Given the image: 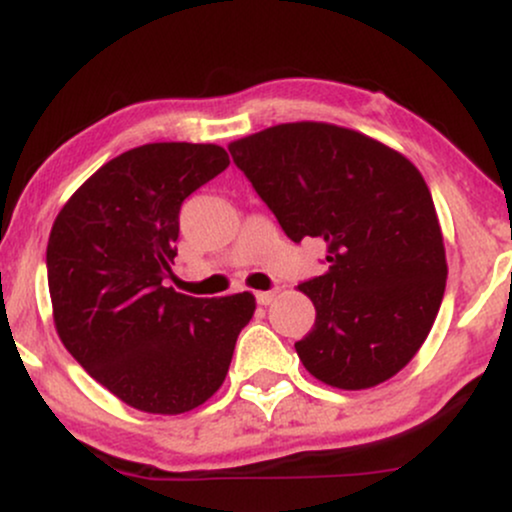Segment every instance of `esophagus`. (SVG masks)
Listing matches in <instances>:
<instances>
[{"instance_id":"34e87169","label":"esophagus","mask_w":512,"mask_h":512,"mask_svg":"<svg viewBox=\"0 0 512 512\" xmlns=\"http://www.w3.org/2000/svg\"><path fill=\"white\" fill-rule=\"evenodd\" d=\"M274 296H276V291H257L255 293V301L260 303V305H269L274 301Z\"/></svg>"}]
</instances>
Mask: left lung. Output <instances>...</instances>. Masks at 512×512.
Listing matches in <instances>:
<instances>
[{
  "label": "left lung",
  "instance_id": "8db88e82",
  "mask_svg": "<svg viewBox=\"0 0 512 512\" xmlns=\"http://www.w3.org/2000/svg\"><path fill=\"white\" fill-rule=\"evenodd\" d=\"M293 243L322 238L327 272L298 289L315 325L296 351L317 380L366 390L426 342L445 293L443 233L414 163L325 122L276 125L228 146Z\"/></svg>",
  "mask_w": 512,
  "mask_h": 512
}]
</instances>
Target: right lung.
I'll list each match as a JSON object with an SVG mask.
<instances>
[{"mask_svg": "<svg viewBox=\"0 0 512 512\" xmlns=\"http://www.w3.org/2000/svg\"><path fill=\"white\" fill-rule=\"evenodd\" d=\"M228 163L216 144L137 146L98 168L52 223L57 334L93 380L139 411L207 402L255 313L248 291L192 298L166 286L182 202Z\"/></svg>", "mask_w": 512, "mask_h": 512, "instance_id": "right-lung-1", "label": "right lung"}]
</instances>
